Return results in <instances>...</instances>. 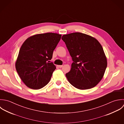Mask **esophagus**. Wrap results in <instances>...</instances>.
I'll list each match as a JSON object with an SVG mask.
<instances>
[{
    "label": "esophagus",
    "instance_id": "obj_1",
    "mask_svg": "<svg viewBox=\"0 0 124 124\" xmlns=\"http://www.w3.org/2000/svg\"><path fill=\"white\" fill-rule=\"evenodd\" d=\"M58 67H59V68H62V67L63 65H58Z\"/></svg>",
    "mask_w": 124,
    "mask_h": 124
}]
</instances>
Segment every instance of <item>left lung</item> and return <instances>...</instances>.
<instances>
[{
  "label": "left lung",
  "instance_id": "obj_1",
  "mask_svg": "<svg viewBox=\"0 0 124 124\" xmlns=\"http://www.w3.org/2000/svg\"><path fill=\"white\" fill-rule=\"evenodd\" d=\"M73 62L65 76L69 83L79 89L95 86L103 78L107 65L103 48L96 39L81 33L64 35Z\"/></svg>",
  "mask_w": 124,
  "mask_h": 124
}]
</instances>
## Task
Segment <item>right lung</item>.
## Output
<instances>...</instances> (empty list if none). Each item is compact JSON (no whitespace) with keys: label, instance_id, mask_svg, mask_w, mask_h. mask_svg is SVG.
<instances>
[{"label":"right lung","instance_id":"right-lung-1","mask_svg":"<svg viewBox=\"0 0 124 124\" xmlns=\"http://www.w3.org/2000/svg\"><path fill=\"white\" fill-rule=\"evenodd\" d=\"M62 35L47 33L28 38L22 45L15 63L16 71L28 87L40 89L49 82L56 69L50 62Z\"/></svg>","mask_w":124,"mask_h":124}]
</instances>
